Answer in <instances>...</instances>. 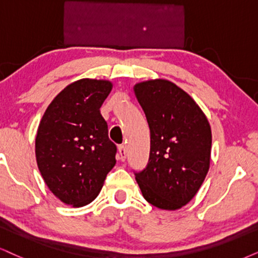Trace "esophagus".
<instances>
[{
    "mask_svg": "<svg viewBox=\"0 0 258 258\" xmlns=\"http://www.w3.org/2000/svg\"><path fill=\"white\" fill-rule=\"evenodd\" d=\"M126 156H127V151H126V148L123 145H120L119 146V158L121 159L123 162L126 159Z\"/></svg>",
    "mask_w": 258,
    "mask_h": 258,
    "instance_id": "esophagus-1",
    "label": "esophagus"
}]
</instances>
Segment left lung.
<instances>
[{
  "instance_id": "obj_1",
  "label": "left lung",
  "mask_w": 258,
  "mask_h": 258,
  "mask_svg": "<svg viewBox=\"0 0 258 258\" xmlns=\"http://www.w3.org/2000/svg\"><path fill=\"white\" fill-rule=\"evenodd\" d=\"M150 127V157L135 172L144 199L161 210H178L195 197L211 161L208 120L190 96L167 80L135 86Z\"/></svg>"
}]
</instances>
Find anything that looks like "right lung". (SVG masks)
<instances>
[{"mask_svg":"<svg viewBox=\"0 0 258 258\" xmlns=\"http://www.w3.org/2000/svg\"><path fill=\"white\" fill-rule=\"evenodd\" d=\"M110 90L109 81H76L54 97L39 123V171L48 189L67 205L90 204L115 165L116 146L100 113Z\"/></svg>","mask_w":258,"mask_h":258,"instance_id":"obj_1","label":"right lung"}]
</instances>
